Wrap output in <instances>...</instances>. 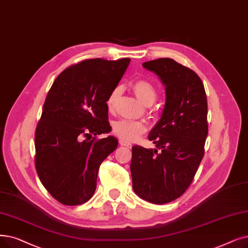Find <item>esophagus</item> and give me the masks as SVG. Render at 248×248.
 Returning <instances> with one entry per match:
<instances>
[{"mask_svg": "<svg viewBox=\"0 0 248 248\" xmlns=\"http://www.w3.org/2000/svg\"><path fill=\"white\" fill-rule=\"evenodd\" d=\"M120 144L122 145V146H124V147H127V148H131L132 147V144L130 143V142H127V141H125V140H120Z\"/></svg>", "mask_w": 248, "mask_h": 248, "instance_id": "obj_1", "label": "esophagus"}]
</instances>
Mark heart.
<instances>
[{
  "label": "heart",
  "mask_w": 248,
  "mask_h": 248,
  "mask_svg": "<svg viewBox=\"0 0 248 248\" xmlns=\"http://www.w3.org/2000/svg\"><path fill=\"white\" fill-rule=\"evenodd\" d=\"M133 89L136 93L137 97L143 104H152L157 96V91L153 84L145 80L139 79L133 83ZM122 92L121 87H115L109 94L108 98L106 100V105L109 110H112L115 106V103L120 97ZM146 131V126L143 123L137 121H120L114 124L113 132L114 134L122 138L125 141H135L140 136H141Z\"/></svg>",
  "instance_id": "b5f03b06"
}]
</instances>
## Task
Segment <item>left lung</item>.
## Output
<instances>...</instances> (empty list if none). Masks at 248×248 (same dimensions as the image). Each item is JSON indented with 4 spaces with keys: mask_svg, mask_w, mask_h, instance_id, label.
<instances>
[{
    "mask_svg": "<svg viewBox=\"0 0 248 248\" xmlns=\"http://www.w3.org/2000/svg\"><path fill=\"white\" fill-rule=\"evenodd\" d=\"M165 86L160 120L148 138L156 148H132L133 189L152 203L179 198L191 184L208 136V103L203 84L192 70L164 58L143 62Z\"/></svg>",
    "mask_w": 248,
    "mask_h": 248,
    "instance_id": "left-lung-1",
    "label": "left lung"
}]
</instances>
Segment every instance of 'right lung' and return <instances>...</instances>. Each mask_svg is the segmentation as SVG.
I'll use <instances>...</instances> for the list:
<instances>
[{
    "instance_id": "right-lung-1",
    "label": "right lung",
    "mask_w": 248,
    "mask_h": 248,
    "mask_svg": "<svg viewBox=\"0 0 248 248\" xmlns=\"http://www.w3.org/2000/svg\"><path fill=\"white\" fill-rule=\"evenodd\" d=\"M130 62L83 61L62 72L48 91L35 131V167L41 184L63 204L92 198L100 164L117 147L113 136H93L111 132L106 100Z\"/></svg>"
}]
</instances>
